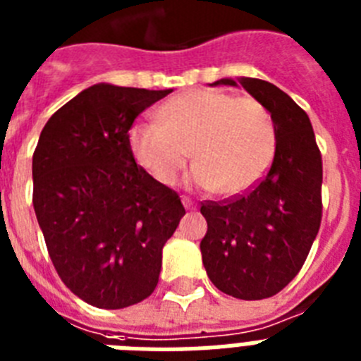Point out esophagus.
I'll use <instances>...</instances> for the list:
<instances>
[{"mask_svg":"<svg viewBox=\"0 0 361 361\" xmlns=\"http://www.w3.org/2000/svg\"><path fill=\"white\" fill-rule=\"evenodd\" d=\"M181 202H183L185 209H195V204H192V202H190V200L187 198V196H183V198H181Z\"/></svg>","mask_w":361,"mask_h":361,"instance_id":"obj_1","label":"esophagus"}]
</instances>
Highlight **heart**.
I'll use <instances>...</instances> for the list:
<instances>
[{"instance_id":"b5f03b06","label":"heart","mask_w":361,"mask_h":361,"mask_svg":"<svg viewBox=\"0 0 361 361\" xmlns=\"http://www.w3.org/2000/svg\"><path fill=\"white\" fill-rule=\"evenodd\" d=\"M128 130L130 152L157 183L171 185L187 161L198 165L192 181L224 196L246 192L268 171L275 152V126L253 97L218 90H190Z\"/></svg>"}]
</instances>
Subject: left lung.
Instances as JSON below:
<instances>
[{"label":"left lung","instance_id":"left-lung-1","mask_svg":"<svg viewBox=\"0 0 361 361\" xmlns=\"http://www.w3.org/2000/svg\"><path fill=\"white\" fill-rule=\"evenodd\" d=\"M275 126V156L259 183L222 202H202L200 242L211 283L244 301L271 298L299 274L321 226L323 163L307 111L260 78H238ZM237 86L231 78L213 86Z\"/></svg>","mask_w":361,"mask_h":361}]
</instances>
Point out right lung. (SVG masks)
Listing matches in <instances>:
<instances>
[{"label":"right lung","mask_w":361,"mask_h":361,"mask_svg":"<svg viewBox=\"0 0 361 361\" xmlns=\"http://www.w3.org/2000/svg\"><path fill=\"white\" fill-rule=\"evenodd\" d=\"M172 90L95 84L54 111L32 154V205L62 283L117 310L156 290L185 207L135 163L128 130Z\"/></svg>","instance_id":"add662e5"}]
</instances>
